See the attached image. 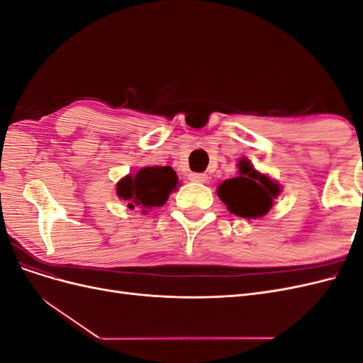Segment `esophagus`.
<instances>
[{
	"instance_id": "1",
	"label": "esophagus",
	"mask_w": 363,
	"mask_h": 363,
	"mask_svg": "<svg viewBox=\"0 0 363 363\" xmlns=\"http://www.w3.org/2000/svg\"><path fill=\"white\" fill-rule=\"evenodd\" d=\"M189 180L195 183H206L207 182V174H200V172H191L189 174Z\"/></svg>"
}]
</instances>
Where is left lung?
<instances>
[{
	"mask_svg": "<svg viewBox=\"0 0 363 363\" xmlns=\"http://www.w3.org/2000/svg\"><path fill=\"white\" fill-rule=\"evenodd\" d=\"M238 168V177L219 183L218 196L227 206L228 212L236 216L245 219L265 216L281 192L280 183L257 171L247 159L239 160Z\"/></svg>",
	"mask_w": 363,
	"mask_h": 363,
	"instance_id": "8db88e82",
	"label": "left lung"
}]
</instances>
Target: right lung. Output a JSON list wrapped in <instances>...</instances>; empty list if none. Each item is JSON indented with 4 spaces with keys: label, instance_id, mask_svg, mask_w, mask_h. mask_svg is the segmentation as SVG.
<instances>
[{
    "label": "right lung",
    "instance_id": "add662e5",
    "mask_svg": "<svg viewBox=\"0 0 363 363\" xmlns=\"http://www.w3.org/2000/svg\"><path fill=\"white\" fill-rule=\"evenodd\" d=\"M177 186H180L179 177L171 167H144L116 183V195L128 208L138 207L142 213H147L167 203Z\"/></svg>",
    "mask_w": 363,
    "mask_h": 363
}]
</instances>
